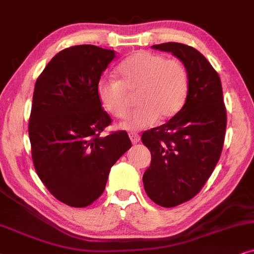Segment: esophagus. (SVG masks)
<instances>
[{"instance_id": "esophagus-1", "label": "esophagus", "mask_w": 254, "mask_h": 254, "mask_svg": "<svg viewBox=\"0 0 254 254\" xmlns=\"http://www.w3.org/2000/svg\"><path fill=\"white\" fill-rule=\"evenodd\" d=\"M130 139L132 141V144H137L140 140V136L137 133H130Z\"/></svg>"}]
</instances>
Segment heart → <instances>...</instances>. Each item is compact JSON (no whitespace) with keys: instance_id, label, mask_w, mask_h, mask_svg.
Wrapping results in <instances>:
<instances>
[{"instance_id":"obj_1","label":"heart","mask_w":254,"mask_h":254,"mask_svg":"<svg viewBox=\"0 0 254 254\" xmlns=\"http://www.w3.org/2000/svg\"><path fill=\"white\" fill-rule=\"evenodd\" d=\"M121 80L108 77L97 83V96L103 109L122 118L129 113L137 93L139 107L120 127L127 131L150 127L160 120L174 117L187 99L189 77L184 63L164 54L138 51L118 67Z\"/></svg>"}]
</instances>
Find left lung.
Masks as SVG:
<instances>
[{
  "label": "left lung",
  "mask_w": 254,
  "mask_h": 254,
  "mask_svg": "<svg viewBox=\"0 0 254 254\" xmlns=\"http://www.w3.org/2000/svg\"><path fill=\"white\" fill-rule=\"evenodd\" d=\"M152 47L181 60L189 77L182 109L141 136L152 157L143 175L145 191L154 203L172 208L194 197L215 170L224 143L226 110L221 79L203 54L180 43Z\"/></svg>",
  "instance_id": "8db88e82"
}]
</instances>
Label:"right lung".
Instances as JSON below:
<instances>
[{"label": "right lung", "mask_w": 254, "mask_h": 254, "mask_svg": "<svg viewBox=\"0 0 254 254\" xmlns=\"http://www.w3.org/2000/svg\"><path fill=\"white\" fill-rule=\"evenodd\" d=\"M115 57L95 45L68 47L36 81L29 121L33 165L51 194L70 207L99 198L110 168L131 147L125 131L100 136L111 120L97 83Z\"/></svg>", "instance_id": "right-lung-1"}]
</instances>
